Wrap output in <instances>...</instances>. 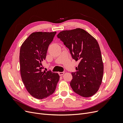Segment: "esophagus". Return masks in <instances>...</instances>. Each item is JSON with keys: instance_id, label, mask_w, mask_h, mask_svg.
Wrapping results in <instances>:
<instances>
[{"instance_id": "esophagus-1", "label": "esophagus", "mask_w": 123, "mask_h": 123, "mask_svg": "<svg viewBox=\"0 0 123 123\" xmlns=\"http://www.w3.org/2000/svg\"><path fill=\"white\" fill-rule=\"evenodd\" d=\"M64 73H65L64 72H58V74H59V75L62 76L64 74Z\"/></svg>"}]
</instances>
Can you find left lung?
<instances>
[{
  "label": "left lung",
  "instance_id": "1",
  "mask_svg": "<svg viewBox=\"0 0 123 123\" xmlns=\"http://www.w3.org/2000/svg\"><path fill=\"white\" fill-rule=\"evenodd\" d=\"M57 37L68 48L73 59L80 61L76 71L72 72L70 83L72 90L83 97L95 94L101 85L104 65L99 44L84 30L62 31Z\"/></svg>",
  "mask_w": 123,
  "mask_h": 123
}]
</instances>
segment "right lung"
Returning <instances> with one entry per match:
<instances>
[{
    "instance_id": "1",
    "label": "right lung",
    "mask_w": 123,
    "mask_h": 123,
    "mask_svg": "<svg viewBox=\"0 0 123 123\" xmlns=\"http://www.w3.org/2000/svg\"><path fill=\"white\" fill-rule=\"evenodd\" d=\"M56 32H34L22 44L19 54L22 80L28 92L37 99L53 94L59 80L57 73L43 71L42 62L46 59L49 44Z\"/></svg>"
}]
</instances>
